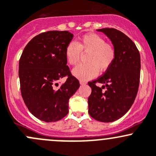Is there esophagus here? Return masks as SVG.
Instances as JSON below:
<instances>
[{"label":"esophagus","instance_id":"esophagus-1","mask_svg":"<svg viewBox=\"0 0 156 156\" xmlns=\"http://www.w3.org/2000/svg\"><path fill=\"white\" fill-rule=\"evenodd\" d=\"M80 85L83 86V85H86V83H86V81H83V80H80Z\"/></svg>","mask_w":156,"mask_h":156}]
</instances>
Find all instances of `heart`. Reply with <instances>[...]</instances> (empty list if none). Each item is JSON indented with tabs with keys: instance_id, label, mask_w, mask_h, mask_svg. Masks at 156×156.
Wrapping results in <instances>:
<instances>
[{
	"instance_id": "1",
	"label": "heart",
	"mask_w": 156,
	"mask_h": 156,
	"mask_svg": "<svg viewBox=\"0 0 156 156\" xmlns=\"http://www.w3.org/2000/svg\"><path fill=\"white\" fill-rule=\"evenodd\" d=\"M82 52L88 53L86 61L73 69L72 73L81 80H88L98 73L108 70L115 58V50L110 43L96 34L84 35L77 43L70 42L65 49V56L68 64L75 65L79 63Z\"/></svg>"
}]
</instances>
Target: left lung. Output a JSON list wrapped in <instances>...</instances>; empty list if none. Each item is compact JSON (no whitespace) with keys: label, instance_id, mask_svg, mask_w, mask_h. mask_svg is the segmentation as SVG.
Listing matches in <instances>:
<instances>
[{"label":"left lung","instance_id":"left-lung-1","mask_svg":"<svg viewBox=\"0 0 156 156\" xmlns=\"http://www.w3.org/2000/svg\"><path fill=\"white\" fill-rule=\"evenodd\" d=\"M97 30L111 41L115 58L103 76L88 83L91 88L88 98L89 113L97 121L111 122L123 116L135 100L140 83V56L134 43L120 30L108 28ZM97 83L104 86L99 87Z\"/></svg>","mask_w":156,"mask_h":156}]
</instances>
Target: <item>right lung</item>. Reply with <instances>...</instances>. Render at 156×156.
Returning <instances> with one entry per match:
<instances>
[{
	"label": "right lung",
	"mask_w": 156,
	"mask_h": 156,
	"mask_svg": "<svg viewBox=\"0 0 156 156\" xmlns=\"http://www.w3.org/2000/svg\"><path fill=\"white\" fill-rule=\"evenodd\" d=\"M73 37L67 30L40 34L26 45L19 59L22 98L30 113L43 122L58 121L67 115L69 99L80 87L65 56ZM65 76L66 81L59 85L58 80Z\"/></svg>",
	"instance_id": "add662e5"
}]
</instances>
